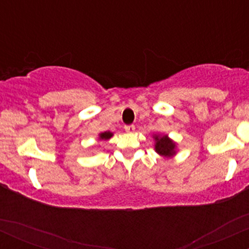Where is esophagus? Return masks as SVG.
<instances>
[{"label": "esophagus", "instance_id": "esophagus-1", "mask_svg": "<svg viewBox=\"0 0 249 249\" xmlns=\"http://www.w3.org/2000/svg\"><path fill=\"white\" fill-rule=\"evenodd\" d=\"M125 131L128 133H133L136 131V127H134V125H127V126H125Z\"/></svg>", "mask_w": 249, "mask_h": 249}]
</instances>
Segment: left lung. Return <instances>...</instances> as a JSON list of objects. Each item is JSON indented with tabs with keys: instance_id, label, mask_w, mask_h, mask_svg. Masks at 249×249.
I'll use <instances>...</instances> for the list:
<instances>
[{
	"instance_id": "8db88e82",
	"label": "left lung",
	"mask_w": 249,
	"mask_h": 249,
	"mask_svg": "<svg viewBox=\"0 0 249 249\" xmlns=\"http://www.w3.org/2000/svg\"><path fill=\"white\" fill-rule=\"evenodd\" d=\"M152 138L154 141V151L162 158H172L178 153V144L167 134L154 133Z\"/></svg>"
}]
</instances>
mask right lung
Returning <instances> with one entry per match:
<instances>
[{"label": "right lung", "mask_w": 249, "mask_h": 249, "mask_svg": "<svg viewBox=\"0 0 249 249\" xmlns=\"http://www.w3.org/2000/svg\"><path fill=\"white\" fill-rule=\"evenodd\" d=\"M112 136H113V133L110 132V131L101 132L98 134V141H108V139H110Z\"/></svg>", "instance_id": "add662e5"}]
</instances>
